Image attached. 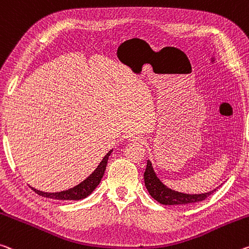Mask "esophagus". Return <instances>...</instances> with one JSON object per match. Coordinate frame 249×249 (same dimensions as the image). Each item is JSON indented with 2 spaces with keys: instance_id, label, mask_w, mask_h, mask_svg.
Listing matches in <instances>:
<instances>
[{
  "instance_id": "esophagus-1",
  "label": "esophagus",
  "mask_w": 249,
  "mask_h": 249,
  "mask_svg": "<svg viewBox=\"0 0 249 249\" xmlns=\"http://www.w3.org/2000/svg\"><path fill=\"white\" fill-rule=\"evenodd\" d=\"M133 140L134 141H137V142H143V139H142L141 136H134Z\"/></svg>"
}]
</instances>
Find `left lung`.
<instances>
[{
  "instance_id": "obj_1",
  "label": "left lung",
  "mask_w": 249,
  "mask_h": 249,
  "mask_svg": "<svg viewBox=\"0 0 249 249\" xmlns=\"http://www.w3.org/2000/svg\"><path fill=\"white\" fill-rule=\"evenodd\" d=\"M144 181L145 186L154 199L163 205H186L192 203L202 202L206 199L208 196L212 195L216 189L204 194H184V193L175 192L173 189L161 183L159 177L156 176L154 172L151 160H147L146 169L144 173Z\"/></svg>"
}]
</instances>
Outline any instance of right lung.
Returning <instances> with one entry per match:
<instances>
[{
	"instance_id": "obj_1",
	"label": "right lung",
	"mask_w": 249,
	"mask_h": 249,
	"mask_svg": "<svg viewBox=\"0 0 249 249\" xmlns=\"http://www.w3.org/2000/svg\"><path fill=\"white\" fill-rule=\"evenodd\" d=\"M113 149L106 154L104 156V159L102 160L100 165L96 167L95 171H94L92 174H90L88 178L84 179L76 186H74L73 188H70L68 191H63V192H57V193H45L42 191H37L33 187H31L33 191L38 194L39 196L43 197H47V198H53V199H58V200H78V199H83L85 197H88L89 194H92V192L97 187V185L100 184V181L103 177L105 169H106V165H107V160L110 154H112Z\"/></svg>"
}]
</instances>
